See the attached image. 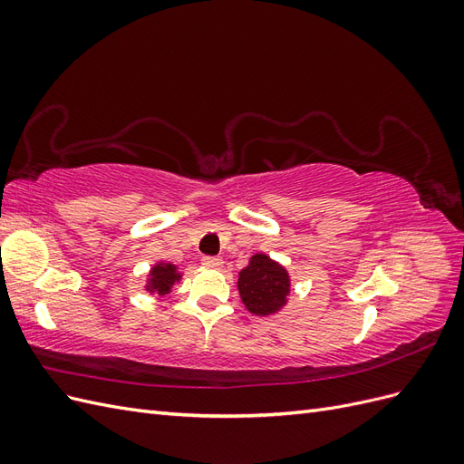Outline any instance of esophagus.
Wrapping results in <instances>:
<instances>
[{
    "label": "esophagus",
    "mask_w": 464,
    "mask_h": 464,
    "mask_svg": "<svg viewBox=\"0 0 464 464\" xmlns=\"http://www.w3.org/2000/svg\"><path fill=\"white\" fill-rule=\"evenodd\" d=\"M201 261H203L205 266H210V269H220L222 263H224L220 257H215V256H207Z\"/></svg>",
    "instance_id": "1"
}]
</instances>
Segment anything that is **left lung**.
Masks as SVG:
<instances>
[{"instance_id":"1","label":"left lung","mask_w":464,"mask_h":464,"mask_svg":"<svg viewBox=\"0 0 464 464\" xmlns=\"http://www.w3.org/2000/svg\"><path fill=\"white\" fill-rule=\"evenodd\" d=\"M242 300L251 314L266 315L286 302L290 290L288 273L266 256H254L237 280Z\"/></svg>"}]
</instances>
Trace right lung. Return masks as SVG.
Returning <instances> with one entry per match:
<instances>
[{
    "label": "right lung",
    "mask_w": 464,
    "mask_h": 464,
    "mask_svg": "<svg viewBox=\"0 0 464 464\" xmlns=\"http://www.w3.org/2000/svg\"><path fill=\"white\" fill-rule=\"evenodd\" d=\"M152 275V288H157L159 294H166L170 290L172 283L176 280V271L172 265H157L154 269L150 271Z\"/></svg>",
    "instance_id": "obj_1"
}]
</instances>
